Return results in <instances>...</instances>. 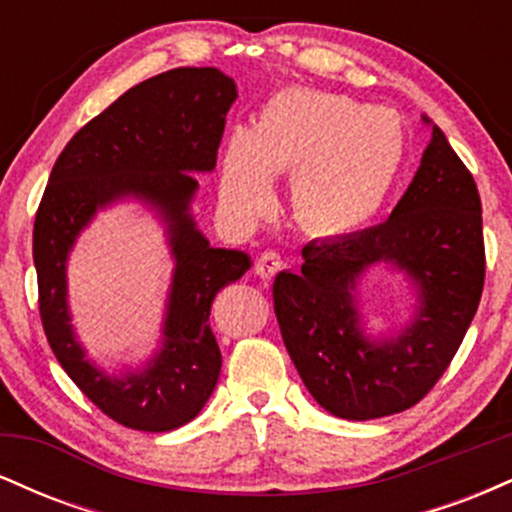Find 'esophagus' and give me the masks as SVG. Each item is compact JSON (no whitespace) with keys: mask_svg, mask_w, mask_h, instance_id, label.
I'll list each match as a JSON object with an SVG mask.
<instances>
[{"mask_svg":"<svg viewBox=\"0 0 512 512\" xmlns=\"http://www.w3.org/2000/svg\"><path fill=\"white\" fill-rule=\"evenodd\" d=\"M284 267V260H281L279 252L274 250H267L262 252L260 257H257V264H255V272L262 276V279H274L276 272Z\"/></svg>","mask_w":512,"mask_h":512,"instance_id":"obj_1","label":"esophagus"}]
</instances>
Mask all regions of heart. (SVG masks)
<instances>
[{"label":"heart","mask_w":512,"mask_h":512,"mask_svg":"<svg viewBox=\"0 0 512 512\" xmlns=\"http://www.w3.org/2000/svg\"><path fill=\"white\" fill-rule=\"evenodd\" d=\"M407 137L387 110L334 93L286 91L262 110L255 132L236 129L223 154L228 207L257 216L274 173L293 178V214L320 236H346L373 221L395 187Z\"/></svg>","instance_id":"1"}]
</instances>
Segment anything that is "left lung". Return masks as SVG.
Returning a JSON list of instances; mask_svg holds the SVG:
<instances>
[{"label": "left lung", "mask_w": 512, "mask_h": 512, "mask_svg": "<svg viewBox=\"0 0 512 512\" xmlns=\"http://www.w3.org/2000/svg\"><path fill=\"white\" fill-rule=\"evenodd\" d=\"M303 260L298 274L276 276L274 313L315 402L351 421L421 402L460 349L486 274L477 182L440 127L431 125L421 166L390 219L344 238L313 240ZM378 261L420 289L415 320L390 340L362 334L353 296L357 279Z\"/></svg>", "instance_id": "left-lung-1"}]
</instances>
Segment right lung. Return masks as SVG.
I'll return each instance as SVG.
<instances>
[{"instance_id": "right-lung-1", "label": "right lung", "mask_w": 512, "mask_h": 512, "mask_svg": "<svg viewBox=\"0 0 512 512\" xmlns=\"http://www.w3.org/2000/svg\"><path fill=\"white\" fill-rule=\"evenodd\" d=\"M238 98L216 67H180L142 81L69 139L52 168L33 226L38 305L52 354L84 395L117 424L163 433L202 411L221 373L209 327L223 286L250 269V255L214 248L197 231L192 173L216 166L226 113ZM134 196L169 228L176 260L164 346L142 371L108 376L75 342L66 305V257L98 208Z\"/></svg>"}]
</instances>
